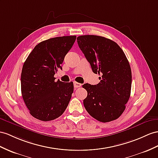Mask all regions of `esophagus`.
<instances>
[{"instance_id":"esophagus-1","label":"esophagus","mask_w":158,"mask_h":158,"mask_svg":"<svg viewBox=\"0 0 158 158\" xmlns=\"http://www.w3.org/2000/svg\"><path fill=\"white\" fill-rule=\"evenodd\" d=\"M73 85H74V87H75V88L80 87L81 86V84L79 83H77V82H74V83H73Z\"/></svg>"}]
</instances>
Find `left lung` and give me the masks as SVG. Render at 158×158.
<instances>
[{"label": "left lung", "mask_w": 158, "mask_h": 158, "mask_svg": "<svg viewBox=\"0 0 158 158\" xmlns=\"http://www.w3.org/2000/svg\"><path fill=\"white\" fill-rule=\"evenodd\" d=\"M77 40L93 72L102 75L98 84L83 85L87 91L85 108L101 122L118 119L131 94V71L126 56L115 42L101 36L81 35Z\"/></svg>", "instance_id": "8db88e82"}]
</instances>
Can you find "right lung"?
Instances as JSON below:
<instances>
[{
    "label": "right lung",
    "mask_w": 158,
    "mask_h": 158,
    "mask_svg": "<svg viewBox=\"0 0 158 158\" xmlns=\"http://www.w3.org/2000/svg\"><path fill=\"white\" fill-rule=\"evenodd\" d=\"M76 36L51 38L36 45L22 69L21 93L30 114L43 121L61 115L73 92V83L55 81V74L75 41Z\"/></svg>",
    "instance_id": "add662e5"
}]
</instances>
